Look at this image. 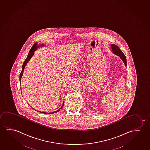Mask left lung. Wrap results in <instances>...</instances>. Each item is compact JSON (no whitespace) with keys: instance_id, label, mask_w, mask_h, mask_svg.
I'll return each mask as SVG.
<instances>
[{"instance_id":"8db88e82","label":"left lung","mask_w":150,"mask_h":150,"mask_svg":"<svg viewBox=\"0 0 150 150\" xmlns=\"http://www.w3.org/2000/svg\"><path fill=\"white\" fill-rule=\"evenodd\" d=\"M111 47L112 48V51L113 54H117L118 56H119L122 60V61L124 62L125 67H126L127 62H126V57L123 54V52H122L121 50L120 49L119 47L115 45V44H111Z\"/></svg>"}]
</instances>
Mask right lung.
I'll use <instances>...</instances> for the list:
<instances>
[{"mask_svg":"<svg viewBox=\"0 0 150 150\" xmlns=\"http://www.w3.org/2000/svg\"><path fill=\"white\" fill-rule=\"evenodd\" d=\"M43 46V44H42L41 46ZM38 48V46H37V44L36 43H35L33 45V46H32V47L31 48L30 50L29 51V52L28 54V56H27V57L26 58V59H25V60L24 61V63L23 64V66H22V71L21 72V73H20V82L21 81V78H22V75H23V72H24V68L25 67V66H26V64L28 63V62L29 60L32 57L33 54H34V52H35V50H37V48ZM63 106H64V102H63V105H62V106H61V108L58 109V110L56 111H54V112H51V113H56L57 112H59V111L61 110L62 108L63 107ZM41 112V113H46V112Z\"/></svg>","mask_w":150,"mask_h":150,"instance_id":"add662e5","label":"right lung"}]
</instances>
